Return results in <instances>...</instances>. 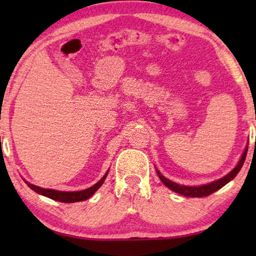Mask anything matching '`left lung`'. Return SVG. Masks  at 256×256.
Here are the masks:
<instances>
[{
	"mask_svg": "<svg viewBox=\"0 0 256 256\" xmlns=\"http://www.w3.org/2000/svg\"><path fill=\"white\" fill-rule=\"evenodd\" d=\"M247 150L248 148L244 149V152L242 154V157H241L240 162L238 163V166L234 168L228 174H226L225 177L220 178L218 180L212 182V183L206 184V185H200V186H184V185L174 183V182H171L168 180V178L164 177L163 174H160L158 170L156 171H157V174H158L160 180H162L163 184L169 188L170 190L177 192V194H180L182 196H185V197H198V198L208 197V196L213 194V192H216V190H219V188H222L224 185H226L228 182L232 180L238 174H239V171L241 170V168H242L244 163V160H246Z\"/></svg>",
	"mask_w": 256,
	"mask_h": 256,
	"instance_id": "obj_1",
	"label": "left lung"
}]
</instances>
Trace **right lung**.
<instances>
[{"label": "right lung", "instance_id": "1", "mask_svg": "<svg viewBox=\"0 0 256 256\" xmlns=\"http://www.w3.org/2000/svg\"><path fill=\"white\" fill-rule=\"evenodd\" d=\"M106 177H107V172L99 182H98L96 184H94L93 186L86 188V190L76 191V192H62V191L50 190V188H42L40 186H36V185L28 183V182H26V184H28V186L31 188V190H34V192H37V194H40L42 196H45V197L54 199V200L62 202H76L86 200V199L92 197L94 192H96L98 188L102 185L104 180H106Z\"/></svg>", "mask_w": 256, "mask_h": 256}]
</instances>
